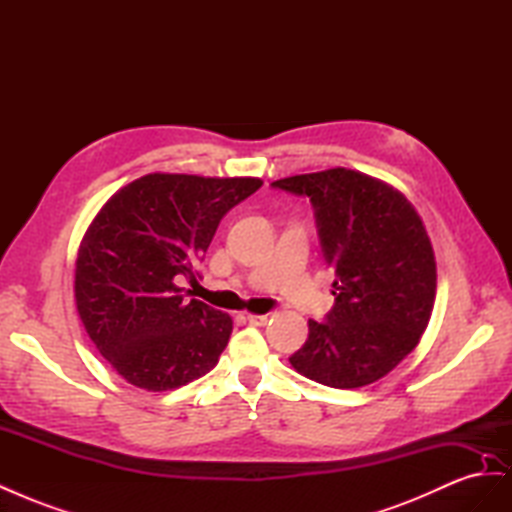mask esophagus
Here are the masks:
<instances>
[{
	"instance_id": "34e87169",
	"label": "esophagus",
	"mask_w": 512,
	"mask_h": 512,
	"mask_svg": "<svg viewBox=\"0 0 512 512\" xmlns=\"http://www.w3.org/2000/svg\"><path fill=\"white\" fill-rule=\"evenodd\" d=\"M267 320H269V318L262 316V314H247V322L254 324V327H265Z\"/></svg>"
}]
</instances>
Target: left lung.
I'll return each instance as SVG.
<instances>
[{
    "label": "left lung",
    "instance_id": "obj_1",
    "mask_svg": "<svg viewBox=\"0 0 512 512\" xmlns=\"http://www.w3.org/2000/svg\"><path fill=\"white\" fill-rule=\"evenodd\" d=\"M273 188L309 198L322 256L335 267V305L309 320L290 365L333 389H359L416 348L436 299V256L410 200L348 168L294 175Z\"/></svg>",
    "mask_w": 512,
    "mask_h": 512
}]
</instances>
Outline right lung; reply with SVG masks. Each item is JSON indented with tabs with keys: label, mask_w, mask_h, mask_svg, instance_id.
Listing matches in <instances>:
<instances>
[{
	"label": "right lung",
	"mask_w": 512,
	"mask_h": 512,
	"mask_svg": "<svg viewBox=\"0 0 512 512\" xmlns=\"http://www.w3.org/2000/svg\"><path fill=\"white\" fill-rule=\"evenodd\" d=\"M262 185L254 177L153 173L106 200L76 256L74 299L83 327L121 378L145 391H173L220 361L232 320L183 280L224 215Z\"/></svg>",
	"instance_id": "1"
}]
</instances>
